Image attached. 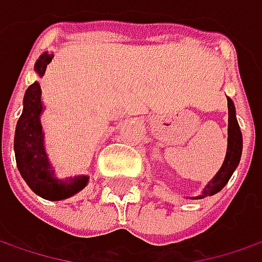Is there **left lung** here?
Instances as JSON below:
<instances>
[{"label": "left lung", "mask_w": 262, "mask_h": 262, "mask_svg": "<svg viewBox=\"0 0 262 262\" xmlns=\"http://www.w3.org/2000/svg\"><path fill=\"white\" fill-rule=\"evenodd\" d=\"M227 107H229V139H227V154H226L224 163H223L220 171L205 186L202 195H199L195 199L207 198V196L215 195L217 192H220L226 186V183L229 182L230 176L233 174L234 168L237 167L239 161H241V155H242V132L239 129L236 114H234L233 101L230 98H227Z\"/></svg>", "instance_id": "obj_1"}]
</instances>
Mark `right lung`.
Here are the masks:
<instances>
[{
	"label": "right lung",
	"instance_id": "add662e5",
	"mask_svg": "<svg viewBox=\"0 0 262 262\" xmlns=\"http://www.w3.org/2000/svg\"><path fill=\"white\" fill-rule=\"evenodd\" d=\"M54 54H42L35 64V70L39 76L45 73L47 66L52 60ZM23 113L17 121L14 135V151L16 163L23 180L28 186L40 198L50 201L70 198L79 190L85 188L88 177L77 176L74 179H55L54 171L47 160L43 149V135L40 127L39 114L42 111L40 104V86L38 82L29 86L25 101Z\"/></svg>",
	"mask_w": 262,
	"mask_h": 262
}]
</instances>
